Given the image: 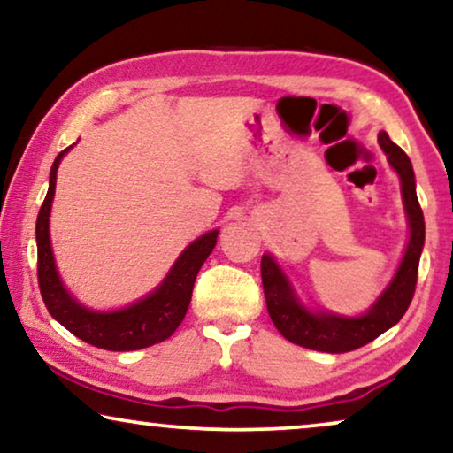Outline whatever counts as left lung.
<instances>
[{
  "label": "left lung",
  "instance_id": "1",
  "mask_svg": "<svg viewBox=\"0 0 453 453\" xmlns=\"http://www.w3.org/2000/svg\"><path fill=\"white\" fill-rule=\"evenodd\" d=\"M380 146L388 154L389 165L400 175L402 200H404L411 241L402 257L400 268L383 290L375 305L361 318H342L334 313H313L296 299L288 278L272 256L262 257V284L265 305L276 330L293 344L321 352H349L369 344L383 332L398 324L411 305L418 278V262L425 245V216L417 197V183L411 158L395 146L386 132L380 134Z\"/></svg>",
  "mask_w": 453,
  "mask_h": 453
}]
</instances>
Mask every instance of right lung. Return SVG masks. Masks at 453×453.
<instances>
[{
    "instance_id": "1",
    "label": "right lung",
    "mask_w": 453,
    "mask_h": 453,
    "mask_svg": "<svg viewBox=\"0 0 453 453\" xmlns=\"http://www.w3.org/2000/svg\"><path fill=\"white\" fill-rule=\"evenodd\" d=\"M67 150L70 148L61 150L55 158L49 191L36 216V253H39L36 274H39V288L47 311L73 336L96 349L123 352L163 342L177 330L188 313L196 276L212 253L219 231H210L188 245L163 284L142 301L119 311H92L82 307L61 282L55 268L51 239H49V214H51L55 181H58V166Z\"/></svg>"
}]
</instances>
